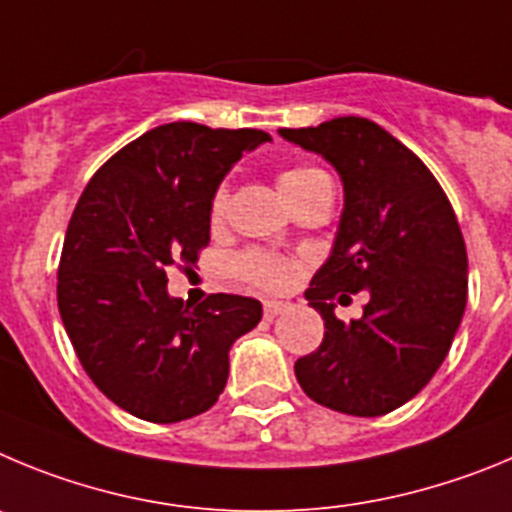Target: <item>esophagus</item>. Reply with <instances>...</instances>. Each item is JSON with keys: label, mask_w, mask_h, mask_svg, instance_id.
Here are the masks:
<instances>
[{"label": "esophagus", "mask_w": 512, "mask_h": 512, "mask_svg": "<svg viewBox=\"0 0 512 512\" xmlns=\"http://www.w3.org/2000/svg\"><path fill=\"white\" fill-rule=\"evenodd\" d=\"M265 319H278L280 313L290 311V303H283V301H265Z\"/></svg>", "instance_id": "obj_1"}]
</instances>
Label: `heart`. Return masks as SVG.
Segmentation results:
<instances>
[{
    "label": "heart",
    "mask_w": 512,
    "mask_h": 512,
    "mask_svg": "<svg viewBox=\"0 0 512 512\" xmlns=\"http://www.w3.org/2000/svg\"><path fill=\"white\" fill-rule=\"evenodd\" d=\"M329 181V178L316 168H306V165H298V168L283 170L278 176V188L283 193V199L296 201L301 193H306L308 188H313L316 183ZM229 209V188L219 186L211 199V219L214 222H222L224 214ZM239 278H245L247 283L257 285L262 290H285L288 285H293L298 275V262L290 260V257L273 255V252L262 250H247L234 260Z\"/></svg>",
    "instance_id": "1"
}]
</instances>
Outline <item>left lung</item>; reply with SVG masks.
Masks as SVG:
<instances>
[{
    "instance_id": "1",
    "label": "left lung",
    "mask_w": 512,
    "mask_h": 512,
    "mask_svg": "<svg viewBox=\"0 0 512 512\" xmlns=\"http://www.w3.org/2000/svg\"><path fill=\"white\" fill-rule=\"evenodd\" d=\"M280 135L329 160L344 183L334 247L306 290L324 342L296 362L298 385L331 411L385 416L426 388L462 324V229L434 173L380 124L336 117ZM359 289L371 301L344 325L333 298Z\"/></svg>"
}]
</instances>
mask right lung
<instances>
[{
	"instance_id": "add662e5",
	"label": "right lung",
	"mask_w": 512,
	"mask_h": 512,
	"mask_svg": "<svg viewBox=\"0 0 512 512\" xmlns=\"http://www.w3.org/2000/svg\"><path fill=\"white\" fill-rule=\"evenodd\" d=\"M262 130L170 122L124 145L94 173L66 229L58 311L86 375L122 411L176 423L209 411L229 349L255 329V298L211 293L188 308L168 296L173 265L209 245L211 199Z\"/></svg>"
}]
</instances>
